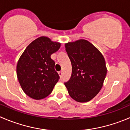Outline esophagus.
<instances>
[{
    "instance_id": "esophagus-1",
    "label": "esophagus",
    "mask_w": 130,
    "mask_h": 130,
    "mask_svg": "<svg viewBox=\"0 0 130 130\" xmlns=\"http://www.w3.org/2000/svg\"><path fill=\"white\" fill-rule=\"evenodd\" d=\"M58 75H59V76H60V77L61 78V76H62V72H59Z\"/></svg>"
}]
</instances>
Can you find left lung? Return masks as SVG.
Returning a JSON list of instances; mask_svg holds the SVG:
<instances>
[{
	"label": "left lung",
	"instance_id": "left-lung-1",
	"mask_svg": "<svg viewBox=\"0 0 130 130\" xmlns=\"http://www.w3.org/2000/svg\"><path fill=\"white\" fill-rule=\"evenodd\" d=\"M72 64L70 80L65 83L69 95L78 102H87L96 96L107 74L105 58L93 44L85 39L65 43Z\"/></svg>",
	"mask_w": 130,
	"mask_h": 130
}]
</instances>
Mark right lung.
I'll use <instances>...</instances> for the list:
<instances>
[{
    "mask_svg": "<svg viewBox=\"0 0 130 130\" xmlns=\"http://www.w3.org/2000/svg\"><path fill=\"white\" fill-rule=\"evenodd\" d=\"M61 43L42 36L31 42L19 58L16 74L26 95L41 100L52 92L60 78L55 71L51 55L60 49Z\"/></svg>",
    "mask_w": 130,
    "mask_h": 130,
    "instance_id": "right-lung-1",
    "label": "right lung"
}]
</instances>
